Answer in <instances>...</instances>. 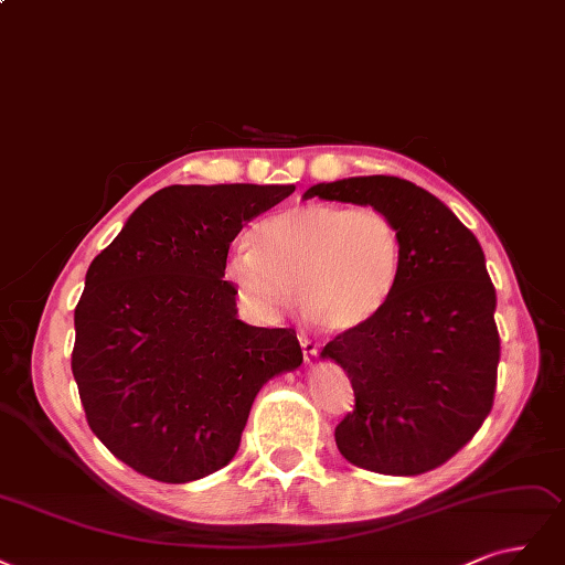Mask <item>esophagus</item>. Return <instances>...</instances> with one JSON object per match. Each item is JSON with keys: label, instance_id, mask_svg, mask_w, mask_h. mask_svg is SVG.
<instances>
[{"label": "esophagus", "instance_id": "esophagus-1", "mask_svg": "<svg viewBox=\"0 0 565 565\" xmlns=\"http://www.w3.org/2000/svg\"><path fill=\"white\" fill-rule=\"evenodd\" d=\"M300 348H302V356L305 361H312L317 354H319V344L315 340H309L307 335H300Z\"/></svg>", "mask_w": 565, "mask_h": 565}]
</instances>
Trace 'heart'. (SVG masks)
<instances>
[{
    "label": "heart",
    "mask_w": 565,
    "mask_h": 565,
    "mask_svg": "<svg viewBox=\"0 0 565 565\" xmlns=\"http://www.w3.org/2000/svg\"><path fill=\"white\" fill-rule=\"evenodd\" d=\"M404 239L375 206L315 202L286 209L253 227V246L236 244L225 275L260 317H277L294 298L326 333L371 323L402 279Z\"/></svg>",
    "instance_id": "heart-1"
}]
</instances>
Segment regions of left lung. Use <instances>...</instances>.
<instances>
[{"label": "left lung", "mask_w": 565, "mask_h": 565, "mask_svg": "<svg viewBox=\"0 0 565 565\" xmlns=\"http://www.w3.org/2000/svg\"><path fill=\"white\" fill-rule=\"evenodd\" d=\"M305 196L382 209L402 230L392 300L363 329L335 335L321 356L340 363L354 390V411L335 427L342 458L377 475H425L471 441L493 408L500 333L481 244L404 178H344Z\"/></svg>", "instance_id": "obj_1"}]
</instances>
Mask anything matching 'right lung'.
Wrapping results in <instances>:
<instances>
[{
  "label": "right lung",
  "instance_id": "right-lung-1",
  "mask_svg": "<svg viewBox=\"0 0 565 565\" xmlns=\"http://www.w3.org/2000/svg\"><path fill=\"white\" fill-rule=\"evenodd\" d=\"M294 185H171L88 265L72 375L86 423L117 460L163 483L204 479L242 441L253 398L294 371V329L236 317L234 236Z\"/></svg>",
  "mask_w": 565,
  "mask_h": 565
}]
</instances>
